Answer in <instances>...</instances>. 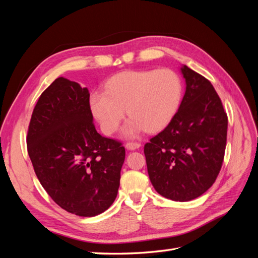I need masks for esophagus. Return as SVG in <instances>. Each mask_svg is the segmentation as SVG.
Masks as SVG:
<instances>
[{"mask_svg":"<svg viewBox=\"0 0 258 258\" xmlns=\"http://www.w3.org/2000/svg\"><path fill=\"white\" fill-rule=\"evenodd\" d=\"M140 146H141V143H139V142H127V144H126L127 150H131V151L137 150V148H139Z\"/></svg>","mask_w":258,"mask_h":258,"instance_id":"34e87169","label":"esophagus"}]
</instances>
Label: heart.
<instances>
[{
    "instance_id": "heart-1",
    "label": "heart",
    "mask_w": 258,
    "mask_h": 258,
    "mask_svg": "<svg viewBox=\"0 0 258 258\" xmlns=\"http://www.w3.org/2000/svg\"><path fill=\"white\" fill-rule=\"evenodd\" d=\"M181 98V81L170 70L124 71L112 76L104 91L91 92L89 105L106 135L119 127L127 108L130 119L123 132L132 137L143 129L156 132L165 128Z\"/></svg>"
}]
</instances>
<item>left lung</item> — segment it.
Returning a JSON list of instances; mask_svg holds the SVG:
<instances>
[{"mask_svg": "<svg viewBox=\"0 0 258 258\" xmlns=\"http://www.w3.org/2000/svg\"><path fill=\"white\" fill-rule=\"evenodd\" d=\"M186 91L168 126L144 145L147 172L158 194L189 201L213 185L227 141L228 117L206 77L184 66Z\"/></svg>", "mask_w": 258, "mask_h": 258, "instance_id": "1", "label": "left lung"}]
</instances>
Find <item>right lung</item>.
<instances>
[{
	"label": "right lung",
	"mask_w": 258,
	"mask_h": 258,
	"mask_svg": "<svg viewBox=\"0 0 258 258\" xmlns=\"http://www.w3.org/2000/svg\"><path fill=\"white\" fill-rule=\"evenodd\" d=\"M89 97L75 82L54 80L38 98L27 135L44 189L60 208L85 217L111 207L126 156L121 142L97 132Z\"/></svg>",
	"instance_id": "right-lung-1"
}]
</instances>
